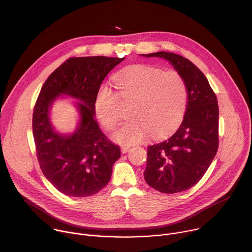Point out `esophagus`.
<instances>
[{"mask_svg": "<svg viewBox=\"0 0 252 252\" xmlns=\"http://www.w3.org/2000/svg\"><path fill=\"white\" fill-rule=\"evenodd\" d=\"M129 149H130V147H128V146H123L121 148V151H122L123 154H126V153H127L129 151Z\"/></svg>", "mask_w": 252, "mask_h": 252, "instance_id": "1", "label": "esophagus"}]
</instances>
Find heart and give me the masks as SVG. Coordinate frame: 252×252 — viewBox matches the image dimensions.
I'll return each instance as SVG.
<instances>
[{
	"mask_svg": "<svg viewBox=\"0 0 252 252\" xmlns=\"http://www.w3.org/2000/svg\"><path fill=\"white\" fill-rule=\"evenodd\" d=\"M118 94L110 87L99 88L94 98V114L105 128L118 123L119 96L132 100V120L123 124L113 138L123 145H133L150 132L165 135L182 124L188 106V87L184 77L174 69L162 71L150 64H133L115 76Z\"/></svg>",
	"mask_w": 252,
	"mask_h": 252,
	"instance_id": "heart-1",
	"label": "heart"
}]
</instances>
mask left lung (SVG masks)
Segmentation results:
<instances>
[{"instance_id": "left-lung-1", "label": "left lung", "mask_w": 252, "mask_h": 252, "mask_svg": "<svg viewBox=\"0 0 252 252\" xmlns=\"http://www.w3.org/2000/svg\"><path fill=\"white\" fill-rule=\"evenodd\" d=\"M145 57L167 60L188 87V106L182 125L163 141L148 147L145 179L163 193H176L196 185L219 149V104L202 71L189 60L158 52Z\"/></svg>"}]
</instances>
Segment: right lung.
<instances>
[{
  "instance_id": "right-lung-1",
  "label": "right lung",
  "mask_w": 252,
  "mask_h": 252,
  "mask_svg": "<svg viewBox=\"0 0 252 252\" xmlns=\"http://www.w3.org/2000/svg\"><path fill=\"white\" fill-rule=\"evenodd\" d=\"M124 60L69 58L49 76L35 101L32 135L40 167L48 181L67 196L97 193L110 182L113 165L121 157L120 148L101 132L94 120V103L106 75ZM62 93L82 101L78 103L79 126L69 136L55 132L48 118L50 105Z\"/></svg>"
}]
</instances>
